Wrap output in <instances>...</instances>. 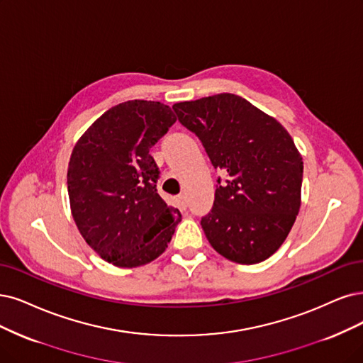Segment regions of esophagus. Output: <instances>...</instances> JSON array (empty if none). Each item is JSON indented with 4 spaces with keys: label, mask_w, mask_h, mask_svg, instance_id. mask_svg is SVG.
I'll use <instances>...</instances> for the list:
<instances>
[{
    "label": "esophagus",
    "mask_w": 363,
    "mask_h": 363,
    "mask_svg": "<svg viewBox=\"0 0 363 363\" xmlns=\"http://www.w3.org/2000/svg\"><path fill=\"white\" fill-rule=\"evenodd\" d=\"M178 205H179V208H181L182 211L186 209V197H185L184 194L178 196Z\"/></svg>",
    "instance_id": "obj_1"
}]
</instances>
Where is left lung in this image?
Returning <instances> with one entry per match:
<instances>
[{
    "mask_svg": "<svg viewBox=\"0 0 363 363\" xmlns=\"http://www.w3.org/2000/svg\"><path fill=\"white\" fill-rule=\"evenodd\" d=\"M173 111L227 174L225 182L217 179L213 206L200 221L209 244L240 264L271 257L301 208L303 163L290 134L229 92L177 103Z\"/></svg>",
    "mask_w": 363,
    "mask_h": 363,
    "instance_id": "left-lung-1",
    "label": "left lung"
}]
</instances>
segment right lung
<instances>
[{"mask_svg":"<svg viewBox=\"0 0 363 363\" xmlns=\"http://www.w3.org/2000/svg\"><path fill=\"white\" fill-rule=\"evenodd\" d=\"M177 116L160 101L131 100L103 113L79 139L67 172L80 235L101 259L136 267L167 248L181 212L157 193L151 147Z\"/></svg>","mask_w":363,"mask_h":363,"instance_id":"1","label":"right lung"}]
</instances>
